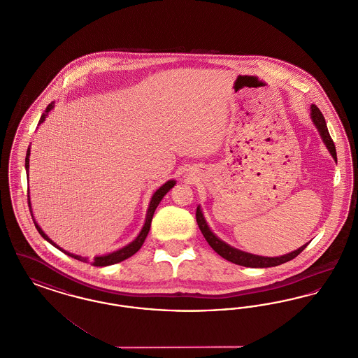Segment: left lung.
Listing matches in <instances>:
<instances>
[{
    "instance_id": "1",
    "label": "left lung",
    "mask_w": 358,
    "mask_h": 358,
    "mask_svg": "<svg viewBox=\"0 0 358 358\" xmlns=\"http://www.w3.org/2000/svg\"><path fill=\"white\" fill-rule=\"evenodd\" d=\"M311 118L313 122L315 123V126L318 127L320 130V134L324 139V145L326 148L329 149L330 154L333 155V158L337 161V152H336V146H334V142L331 139V136L329 134V130H327V126H326V122H324V115L321 113V110L317 107V106H311ZM196 220L199 224V228L200 231L203 232L205 240L208 241V244L219 254V255L224 257L225 260L228 262H232L238 266H244V267H252V268H266V267H275V266H279V264H283L286 262L292 260L294 257L299 255L305 248L307 247V244L302 245L301 248H298L296 251H292L287 255L278 256V257H264V256L252 255V254H248V252H243V251H238L236 248L225 244L224 241H222L217 236H215V234L209 229L208 224L205 222L204 216L201 213V209L200 206L197 208L196 210Z\"/></svg>"
}]
</instances>
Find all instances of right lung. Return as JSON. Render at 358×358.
<instances>
[{
  "mask_svg": "<svg viewBox=\"0 0 358 358\" xmlns=\"http://www.w3.org/2000/svg\"><path fill=\"white\" fill-rule=\"evenodd\" d=\"M53 103L55 102H52L51 104H48V106H47V108L44 110V114L41 115V118L38 120V124L44 122L45 117H47V114H48V113L51 111L52 108H53ZM29 154H31V149L28 148V150H27V157H25V169H27V173L29 171ZM174 184H176V181H173V180H171V181H168L166 184H164L162 187H159V189L154 193L153 197H152V201H150V205H149V209H148V215H146V222H145V225H143V228H142L141 234L138 235V238H136L133 243H130L129 245L123 247L122 250H120V251H115V252H113V254L94 257V259L91 260V266H96V267L111 266V264L120 263L122 260H124V259H127V257L134 255L136 251L142 247V244H143L145 238H146L148 234H149V231H150V225H152V220H153V215L155 208H157L158 204L161 203L162 197H164V196L171 190V187H174ZM28 204H29V210H32V209H31V200H29V199H28ZM31 215H32V212H31ZM32 219H34V215H32ZM34 222L36 229L38 231V234H40L43 238H45L47 241H50L52 245H55V247H56V248H59L62 252L67 254V255L71 256V257H73V259H76V260H80V262H88L85 257H82V256L79 255H73V254H69L67 251L62 250L60 247H57V245L52 241L51 238H48V236L43 232V229L37 225V222H34Z\"/></svg>",
  "mask_w": 358,
  "mask_h": 358,
  "instance_id": "1",
  "label": "right lung"
}]
</instances>
